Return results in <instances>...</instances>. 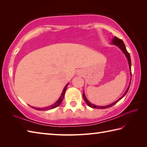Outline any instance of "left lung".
I'll return each mask as SVG.
<instances>
[{
	"instance_id": "obj_1",
	"label": "left lung",
	"mask_w": 147,
	"mask_h": 147,
	"mask_svg": "<svg viewBox=\"0 0 147 147\" xmlns=\"http://www.w3.org/2000/svg\"><path fill=\"white\" fill-rule=\"evenodd\" d=\"M112 43H113V44H115V45H116L117 46H118L119 47L121 50H122V51H123V52H124V54L126 55V57H127V61H128V62H129V69H130V70L131 71V58H130V55H129V54L128 53V52L127 51V50H126V47H125V45H124V42H123V40H122L121 39H119V38H118L117 37H114V39H112ZM131 83V82H130ZM130 84L131 83H129V86H128V88H127V90H126V91L125 92V93H124V95L121 96V98H119L117 100H116L115 101V102H114V103H112V104H110V105H106V106H98V105H94V104H91V103H90L88 100L86 99V96H85V93H83V98H84V100L85 101V102L86 103V104L88 105L89 107H92V108H96V109H106V108H109V107H112V106H113V105H114L115 104H116V103H117L120 100L123 98V97H124V96L125 95L126 93H127V92H128V90H129V86H130Z\"/></svg>"
}]
</instances>
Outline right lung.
Listing matches in <instances>:
<instances>
[{"label":"right lung","mask_w":147,"mask_h":147,"mask_svg":"<svg viewBox=\"0 0 147 147\" xmlns=\"http://www.w3.org/2000/svg\"><path fill=\"white\" fill-rule=\"evenodd\" d=\"M67 85L68 83L66 85H65V86L64 87V88L63 90V91H62V94L60 96V98H59L58 100L54 104H53L51 106H49V107H43V108H36V107H32L33 109H36V110H38V111H45V110H49V109H54L55 107H58V106L60 105L61 104V102L62 101V100H63V98L64 96V94H65V90H66L67 88Z\"/></svg>","instance_id":"obj_1"}]
</instances>
